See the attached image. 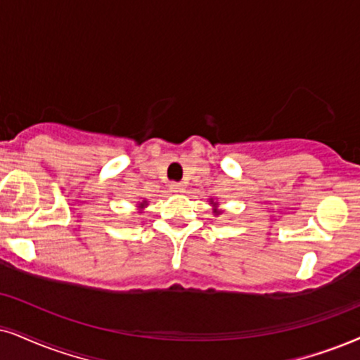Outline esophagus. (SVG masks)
Here are the masks:
<instances>
[{
  "label": "esophagus",
  "instance_id": "34e87169",
  "mask_svg": "<svg viewBox=\"0 0 360 360\" xmlns=\"http://www.w3.org/2000/svg\"><path fill=\"white\" fill-rule=\"evenodd\" d=\"M169 189H171V193L179 194V193H183V191H184V184L183 183H172L169 186Z\"/></svg>",
  "mask_w": 360,
  "mask_h": 360
}]
</instances>
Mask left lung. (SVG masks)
<instances>
[{"mask_svg":"<svg viewBox=\"0 0 360 360\" xmlns=\"http://www.w3.org/2000/svg\"><path fill=\"white\" fill-rule=\"evenodd\" d=\"M211 204L214 207H217V202H214V201H211ZM214 214H219V211H217V209H214Z\"/></svg>","mask_w":360,"mask_h":360,"instance_id":"obj_1","label":"left lung"}]
</instances>
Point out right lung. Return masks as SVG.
<instances>
[{
    "instance_id": "obj_1",
    "label": "right lung",
    "mask_w": 360,
    "mask_h": 360,
    "mask_svg": "<svg viewBox=\"0 0 360 360\" xmlns=\"http://www.w3.org/2000/svg\"><path fill=\"white\" fill-rule=\"evenodd\" d=\"M146 206V201H143V202H139V206L138 207H144Z\"/></svg>"
}]
</instances>
